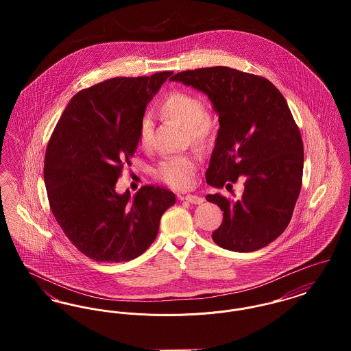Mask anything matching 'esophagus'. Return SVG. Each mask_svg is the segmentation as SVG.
<instances>
[{
    "label": "esophagus",
    "mask_w": 351,
    "mask_h": 351,
    "mask_svg": "<svg viewBox=\"0 0 351 351\" xmlns=\"http://www.w3.org/2000/svg\"><path fill=\"white\" fill-rule=\"evenodd\" d=\"M182 200L188 201V202L195 204V205H199V204H202L204 199L200 197V196H197V195H186V196L182 197Z\"/></svg>",
    "instance_id": "esophagus-1"
}]
</instances>
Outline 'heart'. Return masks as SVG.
<instances>
[{
    "label": "heart",
    "instance_id": "obj_1",
    "mask_svg": "<svg viewBox=\"0 0 351 351\" xmlns=\"http://www.w3.org/2000/svg\"><path fill=\"white\" fill-rule=\"evenodd\" d=\"M159 112L163 117L173 119L186 128L193 145L206 147L215 142L219 130L218 117L206 110L205 101L188 90H172L163 99ZM152 121L149 116L142 118L138 126L136 141L142 149L150 146ZM197 163L191 156H169L158 168L156 175L165 183L183 189L192 184Z\"/></svg>",
    "mask_w": 351,
    "mask_h": 351
}]
</instances>
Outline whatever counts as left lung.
I'll list each match as a JSON object with an SVG mask.
<instances>
[{"mask_svg": "<svg viewBox=\"0 0 351 351\" xmlns=\"http://www.w3.org/2000/svg\"><path fill=\"white\" fill-rule=\"evenodd\" d=\"M171 80L208 95L218 113L206 183L234 195L233 183L245 178L238 200L206 196L223 210L213 241L238 252L267 246L288 226L302 184V139L283 95L266 77L229 67L183 71Z\"/></svg>", "mask_w": 351, "mask_h": 351, "instance_id": "8db88e82", "label": "left lung"}]
</instances>
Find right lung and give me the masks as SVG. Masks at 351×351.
Instances as JSON below:
<instances>
[{"mask_svg": "<svg viewBox=\"0 0 351 351\" xmlns=\"http://www.w3.org/2000/svg\"><path fill=\"white\" fill-rule=\"evenodd\" d=\"M173 72L113 77L80 90L51 134L45 184L51 210L72 245L96 262H128L155 241L163 213L175 204L165 188L116 192L132 166L146 105Z\"/></svg>", "mask_w": 351, "mask_h": 351, "instance_id": "obj_1", "label": "right lung"}]
</instances>
